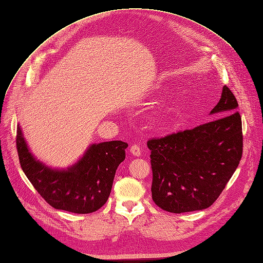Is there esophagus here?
I'll return each instance as SVG.
<instances>
[{
	"label": "esophagus",
	"instance_id": "obj_1",
	"mask_svg": "<svg viewBox=\"0 0 263 263\" xmlns=\"http://www.w3.org/2000/svg\"><path fill=\"white\" fill-rule=\"evenodd\" d=\"M130 153H131L133 156L139 157V156H141V153H142V148H141L139 145L133 144V145L130 147Z\"/></svg>",
	"mask_w": 263,
	"mask_h": 263
}]
</instances>
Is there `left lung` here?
<instances>
[{"instance_id": "1", "label": "left lung", "mask_w": 263, "mask_h": 263, "mask_svg": "<svg viewBox=\"0 0 263 263\" xmlns=\"http://www.w3.org/2000/svg\"><path fill=\"white\" fill-rule=\"evenodd\" d=\"M238 101L226 85L211 110L216 119L147 142L151 194L161 209L182 213L209 208L236 172L243 153Z\"/></svg>"}]
</instances>
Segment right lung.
Wrapping results in <instances>:
<instances>
[{
  "label": "right lung",
  "instance_id": "1",
  "mask_svg": "<svg viewBox=\"0 0 263 263\" xmlns=\"http://www.w3.org/2000/svg\"><path fill=\"white\" fill-rule=\"evenodd\" d=\"M16 146L21 168L41 197L55 209L86 214L99 210L106 202L128 144L122 141L93 144L68 171H53L36 161L26 147L20 127Z\"/></svg>",
  "mask_w": 263,
  "mask_h": 263
}]
</instances>
